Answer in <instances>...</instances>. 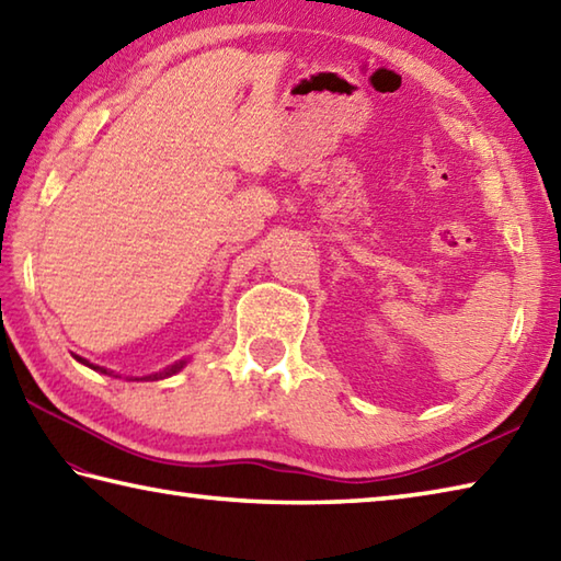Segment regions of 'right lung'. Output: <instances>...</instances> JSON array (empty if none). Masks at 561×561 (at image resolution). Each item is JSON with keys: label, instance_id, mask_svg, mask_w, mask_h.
Returning a JSON list of instances; mask_svg holds the SVG:
<instances>
[{"label": "right lung", "instance_id": "obj_1", "mask_svg": "<svg viewBox=\"0 0 561 561\" xmlns=\"http://www.w3.org/2000/svg\"><path fill=\"white\" fill-rule=\"evenodd\" d=\"M75 359H77V362H82L84 367H90V369L99 371V375L121 377V375H114L112 369H106V367H99V365H92L90 359H84V357H80V355H75ZM186 362H190V357L178 359V362H174V365H168V367L160 369V371H152V375H146V377H128V379H130V381H158V379H168V377H172V375H178V371H182V369L186 367Z\"/></svg>", "mask_w": 561, "mask_h": 561}]
</instances>
